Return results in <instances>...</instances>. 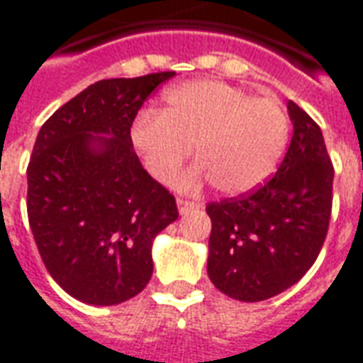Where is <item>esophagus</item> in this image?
<instances>
[{
  "label": "esophagus",
  "mask_w": 363,
  "mask_h": 363,
  "mask_svg": "<svg viewBox=\"0 0 363 363\" xmlns=\"http://www.w3.org/2000/svg\"><path fill=\"white\" fill-rule=\"evenodd\" d=\"M177 206H179V213H181V216H186L190 210L200 208V204H194V202H190V200H182V198H179V200H177Z\"/></svg>",
  "instance_id": "1"
}]
</instances>
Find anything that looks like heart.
Instances as JSON below:
<instances>
[{"mask_svg":"<svg viewBox=\"0 0 363 363\" xmlns=\"http://www.w3.org/2000/svg\"><path fill=\"white\" fill-rule=\"evenodd\" d=\"M289 120L276 99L251 96L218 79H194L163 93L161 111H142L130 142L147 173L169 182L192 153L198 163L177 179L196 190L206 179L223 194H245L272 174L286 150Z\"/></svg>","mask_w":363,"mask_h":363,"instance_id":"b5f03b06","label":"heart"}]
</instances>
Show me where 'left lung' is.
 <instances>
[{
  "label": "left lung",
  "instance_id": "obj_1",
  "mask_svg": "<svg viewBox=\"0 0 363 363\" xmlns=\"http://www.w3.org/2000/svg\"><path fill=\"white\" fill-rule=\"evenodd\" d=\"M294 135L270 181L208 204V276L221 294L264 301L301 280L327 237L335 169L315 120L288 103Z\"/></svg>",
  "mask_w": 363,
  "mask_h": 363
}]
</instances>
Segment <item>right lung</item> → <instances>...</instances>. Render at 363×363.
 Segmentation results:
<instances>
[{"label":"right lung","mask_w":363,"mask_h":363,"mask_svg":"<svg viewBox=\"0 0 363 363\" xmlns=\"http://www.w3.org/2000/svg\"><path fill=\"white\" fill-rule=\"evenodd\" d=\"M173 75L93 83L36 135L28 223L50 276L77 301L104 307L138 296L153 274V239L179 218L130 142L143 101Z\"/></svg>","instance_id":"1"}]
</instances>
